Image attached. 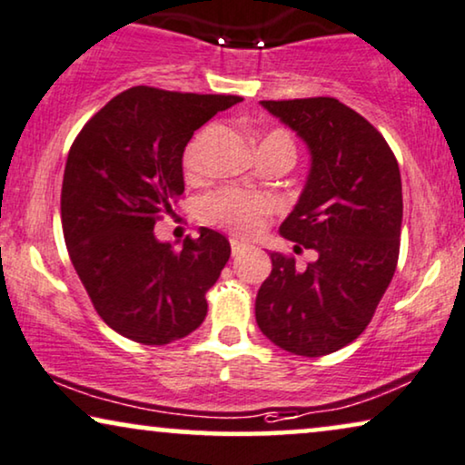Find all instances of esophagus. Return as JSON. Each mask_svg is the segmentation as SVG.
Returning a JSON list of instances; mask_svg holds the SVG:
<instances>
[{
  "label": "esophagus",
  "instance_id": "obj_1",
  "mask_svg": "<svg viewBox=\"0 0 465 465\" xmlns=\"http://www.w3.org/2000/svg\"><path fill=\"white\" fill-rule=\"evenodd\" d=\"M231 250H232V256H239L241 252L245 250V243H241L239 239H231Z\"/></svg>",
  "mask_w": 465,
  "mask_h": 465
}]
</instances>
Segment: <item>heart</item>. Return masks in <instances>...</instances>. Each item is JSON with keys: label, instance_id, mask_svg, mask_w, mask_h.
<instances>
[{"label": "heart", "instance_id": "1", "mask_svg": "<svg viewBox=\"0 0 465 465\" xmlns=\"http://www.w3.org/2000/svg\"><path fill=\"white\" fill-rule=\"evenodd\" d=\"M273 134H284V132H273ZM271 136V134H269ZM203 136H196L188 144L183 155L185 171H198V153H201ZM273 211V201L269 196L258 194V192L226 188L213 192L201 203V218L218 224L222 228L237 234H254L262 228L267 215Z\"/></svg>", "mask_w": 465, "mask_h": 465}]
</instances>
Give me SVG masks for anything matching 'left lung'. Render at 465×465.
<instances>
[{
    "label": "left lung",
    "instance_id": "8db88e82",
    "mask_svg": "<svg viewBox=\"0 0 465 465\" xmlns=\"http://www.w3.org/2000/svg\"><path fill=\"white\" fill-rule=\"evenodd\" d=\"M310 152V173L280 234L313 250L305 269L273 252L256 322L275 346L322 357L357 340L393 280L401 174L382 134L335 98L262 100Z\"/></svg>",
    "mask_w": 465,
    "mask_h": 465
}]
</instances>
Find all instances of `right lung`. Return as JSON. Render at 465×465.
I'll use <instances>...</instances> for the list:
<instances>
[{
	"instance_id": "obj_1",
	"label": "right lung",
	"mask_w": 465,
	"mask_h": 465,
	"mask_svg": "<svg viewBox=\"0 0 465 465\" xmlns=\"http://www.w3.org/2000/svg\"><path fill=\"white\" fill-rule=\"evenodd\" d=\"M239 95L132 87L95 113L72 144L62 185L70 261L95 312L132 341L164 346L207 316L204 292L231 258L224 234L201 226L181 250L155 237L158 213L183 194V152Z\"/></svg>"
}]
</instances>
